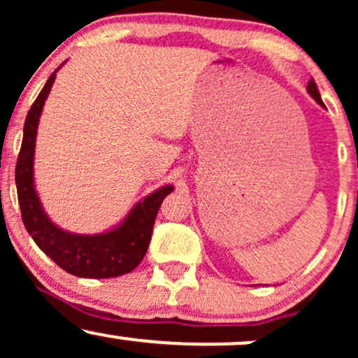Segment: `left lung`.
I'll use <instances>...</instances> for the list:
<instances>
[{
    "instance_id": "8db88e82",
    "label": "left lung",
    "mask_w": 358,
    "mask_h": 358,
    "mask_svg": "<svg viewBox=\"0 0 358 358\" xmlns=\"http://www.w3.org/2000/svg\"><path fill=\"white\" fill-rule=\"evenodd\" d=\"M308 94H310V96L313 97V99L318 102L320 106H324L323 101H322V96H320V92H318V87H316V84H315L313 79L308 82Z\"/></svg>"
}]
</instances>
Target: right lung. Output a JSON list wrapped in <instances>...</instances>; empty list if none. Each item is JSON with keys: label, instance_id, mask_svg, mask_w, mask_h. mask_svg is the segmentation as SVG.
Returning <instances> with one entry per match:
<instances>
[{"label": "right lung", "instance_id": "right-lung-1", "mask_svg": "<svg viewBox=\"0 0 358 358\" xmlns=\"http://www.w3.org/2000/svg\"><path fill=\"white\" fill-rule=\"evenodd\" d=\"M57 71L48 77L42 92L28 110L23 127L22 150L16 162V192H18L24 229L36 242V245L69 274L92 279L122 276L138 268L145 257L156 213L168 193L173 192V187L166 185L148 195L114 231L96 234V236H80L57 227L43 212L34 183L36 127Z\"/></svg>", "mask_w": 358, "mask_h": 358}]
</instances>
